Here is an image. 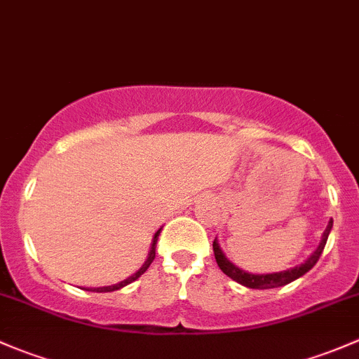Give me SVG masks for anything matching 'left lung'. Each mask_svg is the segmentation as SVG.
Returning <instances> with one entry per match:
<instances>
[{
  "instance_id": "left-lung-1",
  "label": "left lung",
  "mask_w": 359,
  "mask_h": 359,
  "mask_svg": "<svg viewBox=\"0 0 359 359\" xmlns=\"http://www.w3.org/2000/svg\"><path fill=\"white\" fill-rule=\"evenodd\" d=\"M332 226H334V221L330 219L328 221L327 228H325L323 235H321V240H320V243H318L316 250L308 257V259H306L304 262H301V264L294 266V268L283 269V271L261 273V275L245 271V269L238 268V266L233 264V262L224 256V252L221 250L219 243H217V238H214V242H212L214 257H216V262H217V266L221 268V271H223L226 276H230L231 280H235L236 283H240V285L249 287V289H259V290L276 289V287H283V285H287V283L294 282V280L301 278L302 275H306V273H308L309 269L316 264L318 259H320L321 252H323L325 243H327L328 235H330V231H332Z\"/></svg>"
}]
</instances>
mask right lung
I'll use <instances>...</instances> for the list:
<instances>
[{"instance_id":"1","label":"right lung","mask_w":359,"mask_h":359,"mask_svg":"<svg viewBox=\"0 0 359 359\" xmlns=\"http://www.w3.org/2000/svg\"><path fill=\"white\" fill-rule=\"evenodd\" d=\"M161 230H162V228H161ZM161 230L155 231V235H154V238H152V245H150V252H149V256H147L145 262H143L142 268H140L138 271L133 273L131 276H128V278L123 280V282L116 283V285H109V287H91V289H84V290H90V292H114V290L123 289V287H126V285H129V283L135 282V280H138L140 276H142L143 273H145L147 269H149V266L152 264V261L155 259V245H157V238H158V235H161Z\"/></svg>"}]
</instances>
